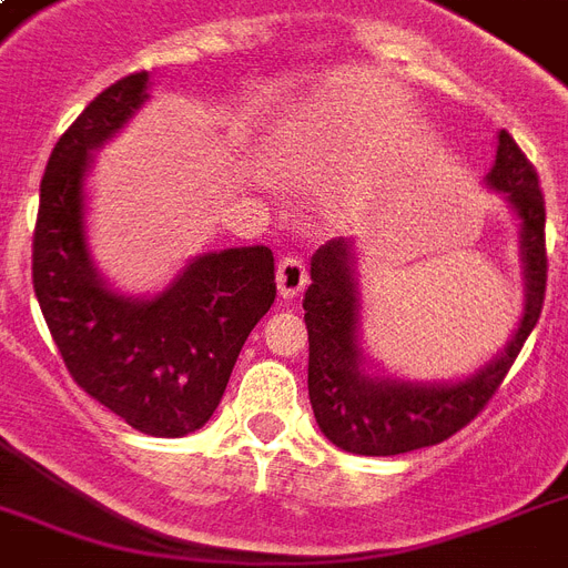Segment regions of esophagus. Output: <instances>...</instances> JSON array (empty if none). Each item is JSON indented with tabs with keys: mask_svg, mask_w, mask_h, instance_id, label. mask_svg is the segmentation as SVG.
Returning a JSON list of instances; mask_svg holds the SVG:
<instances>
[{
	"mask_svg": "<svg viewBox=\"0 0 568 568\" xmlns=\"http://www.w3.org/2000/svg\"><path fill=\"white\" fill-rule=\"evenodd\" d=\"M306 283H310V274H306L303 258H280V265H276V288H280V294H283L285 301H294V297L306 288Z\"/></svg>",
	"mask_w": 568,
	"mask_h": 568,
	"instance_id": "34e87169",
	"label": "esophagus"
}]
</instances>
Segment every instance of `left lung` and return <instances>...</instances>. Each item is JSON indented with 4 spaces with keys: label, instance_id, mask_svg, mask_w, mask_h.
<instances>
[{
    "label": "left lung",
    "instance_id": "1",
    "mask_svg": "<svg viewBox=\"0 0 568 568\" xmlns=\"http://www.w3.org/2000/svg\"><path fill=\"white\" fill-rule=\"evenodd\" d=\"M486 185L507 194L519 217L525 312L501 354L457 383H409L365 372L356 244L333 239L315 250L312 285L303 297V321L310 329V404L321 433L336 448L363 457H395L445 442L489 404L537 327L548 280L546 200L534 164L504 129Z\"/></svg>",
    "mask_w": 568,
    "mask_h": 568
}]
</instances>
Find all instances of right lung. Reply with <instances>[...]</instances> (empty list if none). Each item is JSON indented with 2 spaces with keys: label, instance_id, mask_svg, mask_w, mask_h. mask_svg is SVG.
<instances>
[{
  "label": "right lung",
  "instance_id": "right-lung-1",
  "mask_svg": "<svg viewBox=\"0 0 568 568\" xmlns=\"http://www.w3.org/2000/svg\"><path fill=\"white\" fill-rule=\"evenodd\" d=\"M146 88V70L123 75L58 138L40 180L31 280L70 377L129 427L176 439L212 418L250 329L271 310L274 253L262 244L203 253L155 297L102 283L88 250L84 176L150 100Z\"/></svg>",
  "mask_w": 568,
  "mask_h": 568
}]
</instances>
